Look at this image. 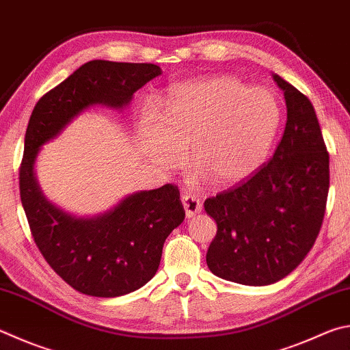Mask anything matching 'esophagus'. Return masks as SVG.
I'll return each instance as SVG.
<instances>
[{"label":"esophagus","mask_w":350,"mask_h":350,"mask_svg":"<svg viewBox=\"0 0 350 350\" xmlns=\"http://www.w3.org/2000/svg\"><path fill=\"white\" fill-rule=\"evenodd\" d=\"M182 205L185 208V214L187 217H194L196 214H199L202 211V202L199 200V197H196L194 194H185L182 197Z\"/></svg>","instance_id":"34e87169"}]
</instances>
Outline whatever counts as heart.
I'll return each instance as SVG.
<instances>
[{
  "label": "heart",
  "mask_w": 350,
  "mask_h": 350,
  "mask_svg": "<svg viewBox=\"0 0 350 350\" xmlns=\"http://www.w3.org/2000/svg\"><path fill=\"white\" fill-rule=\"evenodd\" d=\"M282 125L274 94L236 76L217 75L171 87L162 113L147 105L137 114L145 153L165 170L180 167L183 150L217 187L252 177L269 157Z\"/></svg>",
  "instance_id": "obj_1"
}]
</instances>
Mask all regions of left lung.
Listing matches in <instances>:
<instances>
[{"mask_svg": "<svg viewBox=\"0 0 350 350\" xmlns=\"http://www.w3.org/2000/svg\"><path fill=\"white\" fill-rule=\"evenodd\" d=\"M286 126L271 162L240 187L205 200L217 224L206 265L224 280L266 286L291 274L314 246L325 217L329 154L314 105L278 75Z\"/></svg>", "mask_w": 350, "mask_h": 350, "instance_id": "left-lung-1", "label": "left lung"}]
</instances>
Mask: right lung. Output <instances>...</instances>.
I'll return each instance as SVG.
<instances>
[{"instance_id": "1", "label": "right lung", "mask_w": 350, "mask_h": 350, "mask_svg": "<svg viewBox=\"0 0 350 350\" xmlns=\"http://www.w3.org/2000/svg\"><path fill=\"white\" fill-rule=\"evenodd\" d=\"M161 75L154 64L90 61L44 94L29 119L20 194L31 236L56 274L85 295H125L154 277L165 240L185 219L179 189L167 183L125 196L100 214L76 215L44 196L36 157L81 113L94 105L122 111L139 88Z\"/></svg>"}]
</instances>
